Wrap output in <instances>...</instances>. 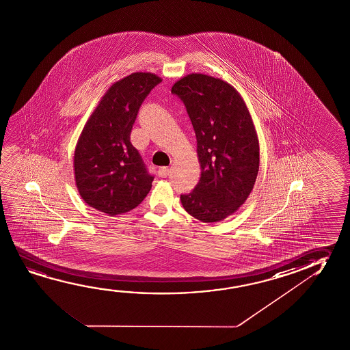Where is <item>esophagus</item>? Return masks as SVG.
I'll return each mask as SVG.
<instances>
[{
  "label": "esophagus",
  "mask_w": 350,
  "mask_h": 350,
  "mask_svg": "<svg viewBox=\"0 0 350 350\" xmlns=\"http://www.w3.org/2000/svg\"><path fill=\"white\" fill-rule=\"evenodd\" d=\"M170 174V168L168 167H161L159 170V176L161 178H166Z\"/></svg>",
  "instance_id": "1"
}]
</instances>
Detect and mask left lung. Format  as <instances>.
Here are the masks:
<instances>
[{
	"label": "left lung",
	"instance_id": "obj_1",
	"mask_svg": "<svg viewBox=\"0 0 350 350\" xmlns=\"http://www.w3.org/2000/svg\"><path fill=\"white\" fill-rule=\"evenodd\" d=\"M171 92L187 107L201 168L194 190L180 195L182 205L201 222H219L247 201L258 177L260 148L252 116L234 86L211 75H185Z\"/></svg>",
	"mask_w": 350,
	"mask_h": 350
}]
</instances>
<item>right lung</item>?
I'll use <instances>...</instances> for the list:
<instances>
[{"label":"right lung","instance_id":"1","mask_svg":"<svg viewBox=\"0 0 350 350\" xmlns=\"http://www.w3.org/2000/svg\"><path fill=\"white\" fill-rule=\"evenodd\" d=\"M161 81L150 72L132 73L109 86L89 117L73 161L75 185L89 206L116 216L135 208L151 189L154 177L131 132L142 103Z\"/></svg>","mask_w":350,"mask_h":350}]
</instances>
